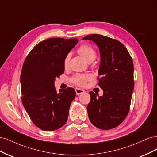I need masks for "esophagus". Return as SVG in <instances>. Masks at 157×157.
I'll return each instance as SVG.
<instances>
[{"mask_svg":"<svg viewBox=\"0 0 157 157\" xmlns=\"http://www.w3.org/2000/svg\"><path fill=\"white\" fill-rule=\"evenodd\" d=\"M75 92H76V94H77V95H80L81 94H84L85 92L84 90L80 89V88H75Z\"/></svg>","mask_w":157,"mask_h":157,"instance_id":"esophagus-1","label":"esophagus"}]
</instances>
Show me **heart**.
<instances>
[{"label":"heart","mask_w":157,"mask_h":157,"mask_svg":"<svg viewBox=\"0 0 157 157\" xmlns=\"http://www.w3.org/2000/svg\"><path fill=\"white\" fill-rule=\"evenodd\" d=\"M78 53L81 55L88 62H92L96 58V52L93 47L88 44H82L80 46L78 50ZM70 55L67 54L65 56L63 61L65 67H67L69 64ZM91 79V75L89 74H76L71 78V81L73 84L79 86H84L86 82Z\"/></svg>","instance_id":"obj_1"}]
</instances>
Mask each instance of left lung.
<instances>
[{
	"instance_id": "left-lung-1",
	"label": "left lung",
	"mask_w": 157,
	"mask_h": 157,
	"mask_svg": "<svg viewBox=\"0 0 157 157\" xmlns=\"http://www.w3.org/2000/svg\"><path fill=\"white\" fill-rule=\"evenodd\" d=\"M82 39L94 42L101 56L98 86L103 93L97 98L94 92H90L89 119L99 129H113L124 121L130 111L134 87L132 58L124 45L117 40L97 34Z\"/></svg>"
}]
</instances>
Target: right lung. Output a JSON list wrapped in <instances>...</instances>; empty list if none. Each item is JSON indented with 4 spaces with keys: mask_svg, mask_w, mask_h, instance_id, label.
I'll return each mask as SVG.
<instances>
[{
    "mask_svg": "<svg viewBox=\"0 0 157 157\" xmlns=\"http://www.w3.org/2000/svg\"><path fill=\"white\" fill-rule=\"evenodd\" d=\"M77 39L52 38L37 44L23 63L20 82L23 105L36 126L54 131L67 121L74 88L56 91L54 80L64 73L63 61L77 44Z\"/></svg>",
    "mask_w": 157,
    "mask_h": 157,
    "instance_id": "1",
    "label": "right lung"
}]
</instances>
